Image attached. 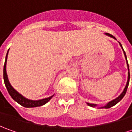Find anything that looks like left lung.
I'll return each instance as SVG.
<instances>
[{"label": "left lung", "mask_w": 132, "mask_h": 132, "mask_svg": "<svg viewBox=\"0 0 132 132\" xmlns=\"http://www.w3.org/2000/svg\"><path fill=\"white\" fill-rule=\"evenodd\" d=\"M105 35L108 36H109V37H112V38H113V39H115V40H116L115 37H113V36L111 35H110V34H108V33H105ZM119 45H120V46H121V48H122L123 51V54H124V56H125V59H126V64H127V66H128V79H127V82H126V87H125V88H124V89H123V91L121 92V95H119L118 97H116V99H114V100L110 101V102H109V103H108L106 104L105 105L102 106V107H100V108H111L112 106H113V105H116V104L118 103L119 101H121V99H122L123 97H124V95H125V94H126V90H127V88H128V86H129V79H130V73H129V63H128L127 59H126V53H125V51H123V47H122V45H121V44L119 42ZM87 104L89 106H91V107H96L97 106L96 104L89 103H87Z\"/></svg>", "instance_id": "8db88e82"}]
</instances>
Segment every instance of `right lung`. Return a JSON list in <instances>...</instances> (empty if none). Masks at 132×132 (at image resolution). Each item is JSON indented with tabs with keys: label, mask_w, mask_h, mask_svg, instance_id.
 Segmentation results:
<instances>
[{
	"label": "right lung",
	"mask_w": 132,
	"mask_h": 132,
	"mask_svg": "<svg viewBox=\"0 0 132 132\" xmlns=\"http://www.w3.org/2000/svg\"><path fill=\"white\" fill-rule=\"evenodd\" d=\"M9 51L7 52V54L6 56V61H5V63H4V67H3V79H4V83L6 85L7 90L9 93L11 97L13 98V100L16 102H17L19 104H20L21 105L24 106L25 108H35V107H39V106H42L45 104H46L51 100V98L53 97L54 95H53L52 96L47 97V98H44V99H41V100H32L26 98L23 95H21L20 93L17 92L15 89L13 88L10 84L9 78H8V75H7V72H6V62H7V58H8V53H9Z\"/></svg>",
	"instance_id": "obj_1"
}]
</instances>
